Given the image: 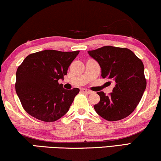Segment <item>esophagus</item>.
Instances as JSON below:
<instances>
[{
    "label": "esophagus",
    "instance_id": "1",
    "mask_svg": "<svg viewBox=\"0 0 161 161\" xmlns=\"http://www.w3.org/2000/svg\"><path fill=\"white\" fill-rule=\"evenodd\" d=\"M81 91H82L84 93H86V94H92V91H91V90L85 89V88H83V89H81Z\"/></svg>",
    "mask_w": 161,
    "mask_h": 161
}]
</instances>
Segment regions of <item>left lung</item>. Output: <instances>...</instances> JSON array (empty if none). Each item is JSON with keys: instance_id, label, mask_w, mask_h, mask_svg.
Wrapping results in <instances>:
<instances>
[{"instance_id": "8db88e82", "label": "left lung", "mask_w": 161, "mask_h": 161, "mask_svg": "<svg viewBox=\"0 0 161 161\" xmlns=\"http://www.w3.org/2000/svg\"><path fill=\"white\" fill-rule=\"evenodd\" d=\"M88 54L98 63L101 76L115 82L108 96L97 92L101 99L94 106L95 110L108 121L125 118L136 108L146 89L143 63L127 48L106 46Z\"/></svg>"}]
</instances>
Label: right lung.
<instances>
[{
  "label": "right lung",
  "mask_w": 161,
  "mask_h": 161,
  "mask_svg": "<svg viewBox=\"0 0 161 161\" xmlns=\"http://www.w3.org/2000/svg\"><path fill=\"white\" fill-rule=\"evenodd\" d=\"M80 51L44 50L25 58L16 73L15 90L24 109L44 122H54L66 114L80 89L65 90L63 80Z\"/></svg>",
  "instance_id": "1"
}]
</instances>
